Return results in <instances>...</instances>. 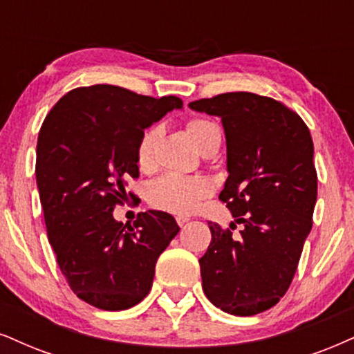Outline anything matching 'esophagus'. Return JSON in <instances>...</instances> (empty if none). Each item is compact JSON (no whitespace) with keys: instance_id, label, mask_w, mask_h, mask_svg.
Masks as SVG:
<instances>
[{"instance_id":"34e87169","label":"esophagus","mask_w":354,"mask_h":354,"mask_svg":"<svg viewBox=\"0 0 354 354\" xmlns=\"http://www.w3.org/2000/svg\"><path fill=\"white\" fill-rule=\"evenodd\" d=\"M176 220H177V223H178V226H184V225L187 223V221H189V220H190V218H189V216H185V215H178V216L176 218Z\"/></svg>"}]
</instances>
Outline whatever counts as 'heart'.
<instances>
[{
  "mask_svg": "<svg viewBox=\"0 0 354 354\" xmlns=\"http://www.w3.org/2000/svg\"><path fill=\"white\" fill-rule=\"evenodd\" d=\"M185 128L200 151H205L210 144L221 139L220 128L207 118H190ZM160 136H162V128L159 124L149 126L139 136L136 144V162L141 170H151L154 167L156 149ZM212 194L213 185L208 178L165 174L147 187V202L157 210L189 215L197 210L203 200H207Z\"/></svg>",
  "mask_w": 354,
  "mask_h": 354,
  "instance_id": "b5f03b06",
  "label": "heart"
}]
</instances>
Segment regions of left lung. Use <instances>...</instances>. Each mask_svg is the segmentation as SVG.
<instances>
[{"mask_svg":"<svg viewBox=\"0 0 354 354\" xmlns=\"http://www.w3.org/2000/svg\"><path fill=\"white\" fill-rule=\"evenodd\" d=\"M189 106L221 118L230 176L220 200L244 226L233 238L229 228L208 223L212 243L198 261L203 292L231 315H256L289 289L312 230L317 170L310 131L286 104L250 91Z\"/></svg>","mask_w":354,"mask_h":354,"instance_id":"obj_1","label":"left lung"}]
</instances>
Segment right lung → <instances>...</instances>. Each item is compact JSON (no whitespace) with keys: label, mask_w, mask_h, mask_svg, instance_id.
Masks as SVG:
<instances>
[{"label":"right lung","mask_w":354,"mask_h":354,"mask_svg":"<svg viewBox=\"0 0 354 354\" xmlns=\"http://www.w3.org/2000/svg\"><path fill=\"white\" fill-rule=\"evenodd\" d=\"M182 108L174 95L152 98L115 85L64 95L39 131L36 180L47 238L78 299L126 310L149 294L157 257L178 233L172 215L138 213L133 226L113 218L139 177L136 144L147 126Z\"/></svg>","instance_id":"1"}]
</instances>
